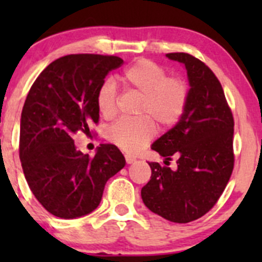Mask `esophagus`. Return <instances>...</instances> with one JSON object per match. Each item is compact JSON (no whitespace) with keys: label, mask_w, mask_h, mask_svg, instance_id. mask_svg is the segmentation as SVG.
<instances>
[{"label":"esophagus","mask_w":262,"mask_h":262,"mask_svg":"<svg viewBox=\"0 0 262 262\" xmlns=\"http://www.w3.org/2000/svg\"><path fill=\"white\" fill-rule=\"evenodd\" d=\"M125 161H126V163H128V165H130V163L136 162V158L132 157V156H129V155H125Z\"/></svg>","instance_id":"1"}]
</instances>
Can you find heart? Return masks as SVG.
<instances>
[{
	"label": "heart",
	"instance_id": "obj_1",
	"mask_svg": "<svg viewBox=\"0 0 262 262\" xmlns=\"http://www.w3.org/2000/svg\"><path fill=\"white\" fill-rule=\"evenodd\" d=\"M121 81L129 91L142 96L137 115L138 119H120L110 125L106 138L110 143L128 153H136L146 147L156 134L155 121L162 129L172 128L186 110L190 87L181 77H170L165 67L142 58L126 68ZM99 113L112 119L118 112V94L114 82L106 80L96 94Z\"/></svg>",
	"mask_w": 262,
	"mask_h": 262
}]
</instances>
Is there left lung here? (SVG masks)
Returning a JSON list of instances; mask_svg holds the SVG:
<instances>
[{"instance_id": "8db88e82", "label": "left lung", "mask_w": 262, "mask_h": 262, "mask_svg": "<svg viewBox=\"0 0 262 262\" xmlns=\"http://www.w3.org/2000/svg\"><path fill=\"white\" fill-rule=\"evenodd\" d=\"M166 55L184 63L191 89L180 121L152 149L167 165L175 157L178 167L148 163L152 175L141 194L150 212L189 223L209 212L228 184L234 166V120L221 82L204 62L189 53Z\"/></svg>"}]
</instances>
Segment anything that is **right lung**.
Returning a JSON list of instances; mask_svg holds the SVG:
<instances>
[{
	"mask_svg": "<svg viewBox=\"0 0 262 262\" xmlns=\"http://www.w3.org/2000/svg\"><path fill=\"white\" fill-rule=\"evenodd\" d=\"M123 64L116 55L70 54L52 62L29 91L20 123V161L36 200L58 218L96 209L105 184L125 166L114 144L94 157L75 147L76 132L99 123L96 94L105 77Z\"/></svg>",
	"mask_w": 262,
	"mask_h": 262,
	"instance_id": "1",
	"label": "right lung"
}]
</instances>
